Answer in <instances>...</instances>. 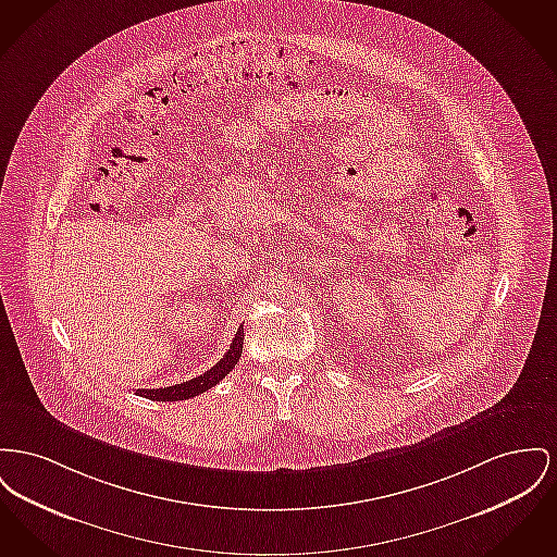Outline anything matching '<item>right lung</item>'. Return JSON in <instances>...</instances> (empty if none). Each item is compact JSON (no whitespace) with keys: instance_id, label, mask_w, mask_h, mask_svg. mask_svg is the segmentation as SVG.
Wrapping results in <instances>:
<instances>
[{"instance_id":"1","label":"right lung","mask_w":557,"mask_h":557,"mask_svg":"<svg viewBox=\"0 0 557 557\" xmlns=\"http://www.w3.org/2000/svg\"><path fill=\"white\" fill-rule=\"evenodd\" d=\"M242 347H244V326L237 327L235 338L231 343L227 354L221 358L216 366H212L210 370H206L203 374H199L196 379L181 383V385H172V387H162V389H136V395L153 399V401H178V399H189L196 397L199 393L208 392L210 387H214L219 381H223L231 370L235 368V363L239 361L242 356Z\"/></svg>"}]
</instances>
